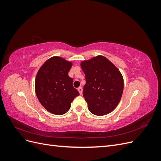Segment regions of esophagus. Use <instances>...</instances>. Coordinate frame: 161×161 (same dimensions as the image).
<instances>
[{"mask_svg":"<svg viewBox=\"0 0 161 161\" xmlns=\"http://www.w3.org/2000/svg\"><path fill=\"white\" fill-rule=\"evenodd\" d=\"M78 91H79V93H80V95H82V88L81 86H80V87H79V88H78V89H77Z\"/></svg>","mask_w":161,"mask_h":161,"instance_id":"1","label":"esophagus"}]
</instances>
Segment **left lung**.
<instances>
[{"instance_id":"1","label":"left lung","mask_w":161,"mask_h":161,"mask_svg":"<svg viewBox=\"0 0 161 161\" xmlns=\"http://www.w3.org/2000/svg\"><path fill=\"white\" fill-rule=\"evenodd\" d=\"M86 84L83 96L88 109L95 115H105L119 104L124 91V79L113 63L99 55L81 62Z\"/></svg>"}]
</instances>
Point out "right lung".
Instances as JSON below:
<instances>
[{
  "instance_id": "add662e5",
  "label": "right lung",
  "mask_w": 161,
  "mask_h": 161,
  "mask_svg": "<svg viewBox=\"0 0 161 161\" xmlns=\"http://www.w3.org/2000/svg\"><path fill=\"white\" fill-rule=\"evenodd\" d=\"M72 66L71 61L53 56L43 63L37 73L36 94L42 105L51 114H66L73 100L79 95L72 85V78L69 76Z\"/></svg>"
}]
</instances>
